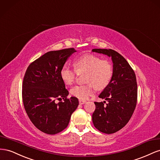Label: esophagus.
Returning <instances> with one entry per match:
<instances>
[{
  "label": "esophagus",
  "mask_w": 160,
  "mask_h": 160,
  "mask_svg": "<svg viewBox=\"0 0 160 160\" xmlns=\"http://www.w3.org/2000/svg\"><path fill=\"white\" fill-rule=\"evenodd\" d=\"M86 102V100H79V103L80 104H83Z\"/></svg>",
  "instance_id": "34e87169"
}]
</instances>
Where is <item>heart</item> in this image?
<instances>
[{
	"label": "heart",
	"mask_w": 160,
	"mask_h": 160,
	"mask_svg": "<svg viewBox=\"0 0 160 160\" xmlns=\"http://www.w3.org/2000/svg\"><path fill=\"white\" fill-rule=\"evenodd\" d=\"M74 70L67 66H63L60 70V77L66 85L74 82L76 73L85 72L84 85H77L72 88L71 94L81 99H88L94 93L95 86L98 89H103L109 84L113 74L112 63L107 60H102L94 54H84L76 58L74 61Z\"/></svg>",
	"instance_id": "obj_1"
}]
</instances>
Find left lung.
I'll return each mask as SVG.
<instances>
[{
  "instance_id": "1",
  "label": "left lung",
  "mask_w": 160,
  "mask_h": 160,
  "mask_svg": "<svg viewBox=\"0 0 160 160\" xmlns=\"http://www.w3.org/2000/svg\"><path fill=\"white\" fill-rule=\"evenodd\" d=\"M92 52L111 57L113 63L111 81L98 96L108 102H95L92 114L96 128L104 133L112 134L127 125L135 111L138 98L136 76L129 63L115 50L93 49Z\"/></svg>"
}]
</instances>
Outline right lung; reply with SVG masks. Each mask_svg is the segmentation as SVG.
<instances>
[{"mask_svg": "<svg viewBox=\"0 0 160 160\" xmlns=\"http://www.w3.org/2000/svg\"><path fill=\"white\" fill-rule=\"evenodd\" d=\"M74 48L48 52L27 68L22 82V97L25 111L41 131L55 135L66 129L78 100L72 97L60 77V70ZM63 99V102H61ZM56 99L60 100L57 103Z\"/></svg>", "mask_w": 160, "mask_h": 160, "instance_id": "add662e5", "label": "right lung"}]
</instances>
